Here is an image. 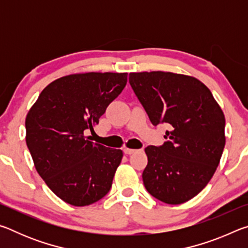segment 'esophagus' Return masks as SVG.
<instances>
[{"label":"esophagus","instance_id":"esophagus-1","mask_svg":"<svg viewBox=\"0 0 248 248\" xmlns=\"http://www.w3.org/2000/svg\"><path fill=\"white\" fill-rule=\"evenodd\" d=\"M138 150H133V149H128V148H124V154H128V155H130V154H133L134 152H137Z\"/></svg>","mask_w":248,"mask_h":248}]
</instances>
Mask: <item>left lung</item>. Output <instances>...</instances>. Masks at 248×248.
Instances as JSON below:
<instances>
[{
	"label": "left lung",
	"instance_id": "8db88e82",
	"mask_svg": "<svg viewBox=\"0 0 248 248\" xmlns=\"http://www.w3.org/2000/svg\"><path fill=\"white\" fill-rule=\"evenodd\" d=\"M129 83L154 125L166 124L164 143L145 148L142 178L154 198L190 200L207 186L225 145L223 111L203 83L170 72L130 73Z\"/></svg>",
	"mask_w": 248,
	"mask_h": 248
}]
</instances>
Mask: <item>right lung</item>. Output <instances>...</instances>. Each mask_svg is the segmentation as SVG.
<instances>
[{"label": "right lung", "mask_w": 248, "mask_h": 248, "mask_svg": "<svg viewBox=\"0 0 248 248\" xmlns=\"http://www.w3.org/2000/svg\"><path fill=\"white\" fill-rule=\"evenodd\" d=\"M127 73L72 74L50 83L26 117V143L40 177L77 207L110 190L123 151L94 143L85 133L127 84Z\"/></svg>", "instance_id": "right-lung-1"}]
</instances>
